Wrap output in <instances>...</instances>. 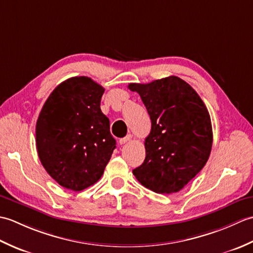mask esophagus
<instances>
[{"instance_id": "esophagus-1", "label": "esophagus", "mask_w": 253, "mask_h": 253, "mask_svg": "<svg viewBox=\"0 0 253 253\" xmlns=\"http://www.w3.org/2000/svg\"><path fill=\"white\" fill-rule=\"evenodd\" d=\"M132 138V136L131 135H127L126 137H124V138H121L120 139V144H124V143H126V142H128L130 140V139Z\"/></svg>"}]
</instances>
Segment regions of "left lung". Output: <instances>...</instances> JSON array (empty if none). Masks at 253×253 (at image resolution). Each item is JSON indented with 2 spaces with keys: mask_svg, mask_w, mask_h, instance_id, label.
Wrapping results in <instances>:
<instances>
[{
  "mask_svg": "<svg viewBox=\"0 0 253 253\" xmlns=\"http://www.w3.org/2000/svg\"><path fill=\"white\" fill-rule=\"evenodd\" d=\"M128 88L139 93L151 118L146 159L132 173L154 192H178L211 153L213 133L207 106L190 84L176 76L129 84Z\"/></svg>",
  "mask_w": 253,
  "mask_h": 253,
  "instance_id": "8db88e82",
  "label": "left lung"
}]
</instances>
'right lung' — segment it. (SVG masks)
<instances>
[{
    "mask_svg": "<svg viewBox=\"0 0 253 253\" xmlns=\"http://www.w3.org/2000/svg\"><path fill=\"white\" fill-rule=\"evenodd\" d=\"M103 93L91 78L72 77L52 91L38 117V155L66 189L82 191L95 184L116 148L109 118L100 109Z\"/></svg>",
    "mask_w": 253,
    "mask_h": 253,
    "instance_id": "right-lung-1",
    "label": "right lung"
}]
</instances>
